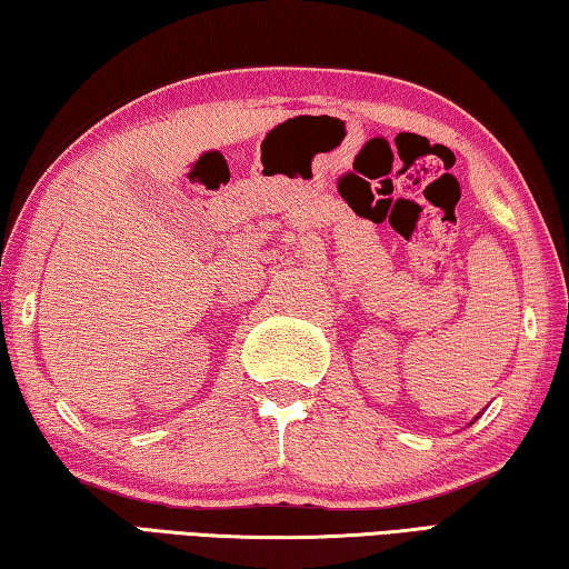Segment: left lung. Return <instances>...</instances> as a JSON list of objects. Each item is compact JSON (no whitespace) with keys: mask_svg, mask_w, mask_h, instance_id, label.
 Here are the masks:
<instances>
[{"mask_svg":"<svg viewBox=\"0 0 569 569\" xmlns=\"http://www.w3.org/2000/svg\"><path fill=\"white\" fill-rule=\"evenodd\" d=\"M477 419H479V417H475V421H477Z\"/></svg>","mask_w":569,"mask_h":569,"instance_id":"obj_1","label":"left lung"}]
</instances>
